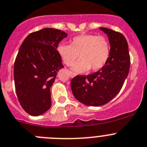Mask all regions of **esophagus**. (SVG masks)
Masks as SVG:
<instances>
[{"mask_svg": "<svg viewBox=\"0 0 147 147\" xmlns=\"http://www.w3.org/2000/svg\"><path fill=\"white\" fill-rule=\"evenodd\" d=\"M70 74H71V78L74 77V76H76V74H74V73L71 72H71H70Z\"/></svg>", "mask_w": 147, "mask_h": 147, "instance_id": "34e87169", "label": "esophagus"}]
</instances>
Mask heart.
Instances as JSON below:
<instances>
[{"mask_svg":"<svg viewBox=\"0 0 147 147\" xmlns=\"http://www.w3.org/2000/svg\"><path fill=\"white\" fill-rule=\"evenodd\" d=\"M57 51L66 65H72L79 56L80 60L73 65L71 69L76 73H83L102 68L110 57V46L103 36L82 34L74 37L70 45H59Z\"/></svg>","mask_w":147,"mask_h":147,"instance_id":"heart-1","label":"heart"}]
</instances>
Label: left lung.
Here are the masks:
<instances>
[{"label":"left lung","instance_id":"1","mask_svg":"<svg viewBox=\"0 0 147 147\" xmlns=\"http://www.w3.org/2000/svg\"><path fill=\"white\" fill-rule=\"evenodd\" d=\"M108 37L110 53L105 65L97 72L72 79L75 98L88 106L104 105L119 93L128 75L130 56L128 42L121 33L100 27Z\"/></svg>","mask_w":147,"mask_h":147}]
</instances>
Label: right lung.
Segmentation results:
<instances>
[{
  "instance_id": "1",
  "label": "right lung",
  "mask_w": 147,
  "mask_h": 147,
  "mask_svg": "<svg viewBox=\"0 0 147 147\" xmlns=\"http://www.w3.org/2000/svg\"><path fill=\"white\" fill-rule=\"evenodd\" d=\"M67 35L44 28L29 34L20 46L13 68L15 88L21 105L31 115L44 114L51 107L50 88L63 68L56 49Z\"/></svg>"
}]
</instances>
